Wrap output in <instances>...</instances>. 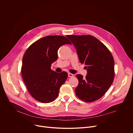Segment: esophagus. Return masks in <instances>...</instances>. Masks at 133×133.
I'll return each mask as SVG.
<instances>
[{
	"mask_svg": "<svg viewBox=\"0 0 133 133\" xmlns=\"http://www.w3.org/2000/svg\"><path fill=\"white\" fill-rule=\"evenodd\" d=\"M68 77H74V75H73L72 74L70 73V72H69V73L68 74Z\"/></svg>",
	"mask_w": 133,
	"mask_h": 133,
	"instance_id": "obj_1",
	"label": "esophagus"
}]
</instances>
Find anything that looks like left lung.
Wrapping results in <instances>:
<instances>
[{
  "instance_id": "8db88e82",
  "label": "left lung",
  "mask_w": 133,
  "mask_h": 133,
  "mask_svg": "<svg viewBox=\"0 0 133 133\" xmlns=\"http://www.w3.org/2000/svg\"><path fill=\"white\" fill-rule=\"evenodd\" d=\"M77 50L82 64L86 66L85 77L76 75L78 85L75 91L81 100L90 103L101 98L115 77L114 60L109 49L91 35H67Z\"/></svg>"
}]
</instances>
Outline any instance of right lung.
Instances as JSON below:
<instances>
[{"instance_id": "right-lung-1", "label": "right lung", "mask_w": 133, "mask_h": 133, "mask_svg": "<svg viewBox=\"0 0 133 133\" xmlns=\"http://www.w3.org/2000/svg\"><path fill=\"white\" fill-rule=\"evenodd\" d=\"M65 44L71 43L64 36H47L32 44L24 55L22 77L28 91L37 101L48 103L55 101L67 78L66 72L58 73L50 68L58 58V49Z\"/></svg>"}]
</instances>
